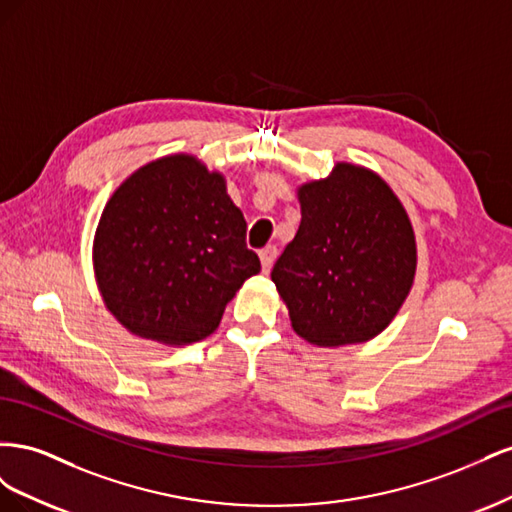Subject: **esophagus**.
<instances>
[{
	"mask_svg": "<svg viewBox=\"0 0 512 512\" xmlns=\"http://www.w3.org/2000/svg\"><path fill=\"white\" fill-rule=\"evenodd\" d=\"M275 258H277V247L275 245H267V247H262L260 250V262H262V271H269L271 269V265L275 262Z\"/></svg>",
	"mask_w": 512,
	"mask_h": 512,
	"instance_id": "1",
	"label": "esophagus"
}]
</instances>
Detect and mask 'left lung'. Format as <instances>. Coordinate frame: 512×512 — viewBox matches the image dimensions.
<instances>
[{
    "instance_id": "obj_1",
    "label": "left lung",
    "mask_w": 512,
    "mask_h": 512,
    "mask_svg": "<svg viewBox=\"0 0 512 512\" xmlns=\"http://www.w3.org/2000/svg\"><path fill=\"white\" fill-rule=\"evenodd\" d=\"M301 224L271 271L292 329L309 344H361L389 327L414 284L404 205L374 170L339 162L299 188Z\"/></svg>"
}]
</instances>
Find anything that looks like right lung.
I'll return each instance as SVG.
<instances>
[{
    "label": "right lung",
    "instance_id": "add662e5",
    "mask_svg": "<svg viewBox=\"0 0 512 512\" xmlns=\"http://www.w3.org/2000/svg\"><path fill=\"white\" fill-rule=\"evenodd\" d=\"M94 271L106 309L130 333L185 346L218 329L260 260L226 179L175 153L138 168L108 200Z\"/></svg>",
    "mask_w": 512,
    "mask_h": 512
}]
</instances>
